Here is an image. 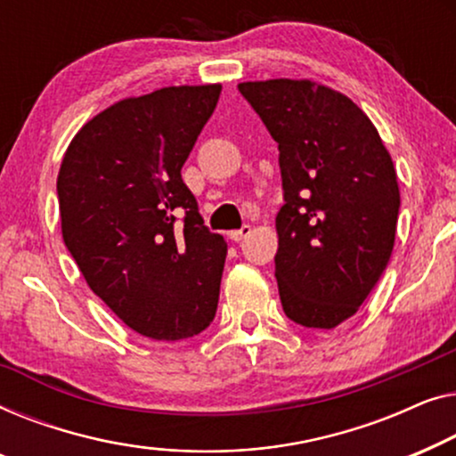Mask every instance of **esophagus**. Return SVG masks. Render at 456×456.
<instances>
[{"label":"esophagus","mask_w":456,"mask_h":456,"mask_svg":"<svg viewBox=\"0 0 456 456\" xmlns=\"http://www.w3.org/2000/svg\"><path fill=\"white\" fill-rule=\"evenodd\" d=\"M249 235H252V227H249V225H243L241 229H235V231H231V233H229V237L233 241H241V240H246V237H249Z\"/></svg>","instance_id":"34e87169"}]
</instances>
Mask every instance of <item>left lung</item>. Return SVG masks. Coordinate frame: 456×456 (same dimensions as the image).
I'll list each match as a JSON object with an SVG mask.
<instances>
[{"instance_id": "left-lung-1", "label": "left lung", "mask_w": 456, "mask_h": 456, "mask_svg": "<svg viewBox=\"0 0 456 456\" xmlns=\"http://www.w3.org/2000/svg\"><path fill=\"white\" fill-rule=\"evenodd\" d=\"M279 144L283 200L274 277L287 318L335 329L387 268L401 194L368 115L312 80L237 85Z\"/></svg>"}]
</instances>
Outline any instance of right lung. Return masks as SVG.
Masks as SVG:
<instances>
[{"instance_id": "right-lung-1", "label": "right lung", "mask_w": 456, "mask_h": 456, "mask_svg": "<svg viewBox=\"0 0 456 456\" xmlns=\"http://www.w3.org/2000/svg\"><path fill=\"white\" fill-rule=\"evenodd\" d=\"M219 94L167 86L115 102L82 126L57 175L61 235L88 287L157 341L198 335L219 304L227 243L182 179Z\"/></svg>"}]
</instances>
